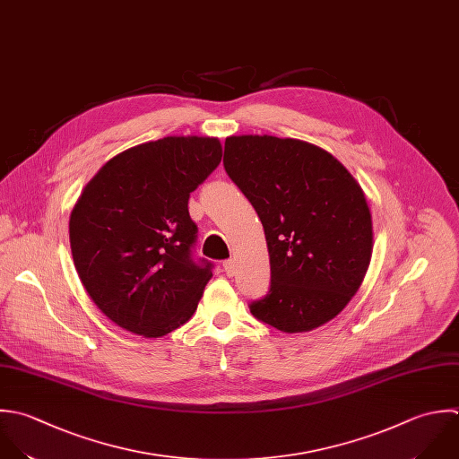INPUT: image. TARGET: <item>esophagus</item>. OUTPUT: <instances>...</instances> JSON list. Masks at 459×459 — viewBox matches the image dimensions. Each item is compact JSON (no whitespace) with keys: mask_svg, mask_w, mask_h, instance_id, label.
I'll return each mask as SVG.
<instances>
[{"mask_svg":"<svg viewBox=\"0 0 459 459\" xmlns=\"http://www.w3.org/2000/svg\"><path fill=\"white\" fill-rule=\"evenodd\" d=\"M223 270H225V273H227L229 277H232V275L236 273V264H234V261H232V259L225 261V263H223Z\"/></svg>","mask_w":459,"mask_h":459,"instance_id":"1","label":"esophagus"}]
</instances>
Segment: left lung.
<instances>
[{
    "label": "left lung",
    "instance_id": "obj_1",
    "mask_svg": "<svg viewBox=\"0 0 459 459\" xmlns=\"http://www.w3.org/2000/svg\"><path fill=\"white\" fill-rule=\"evenodd\" d=\"M225 171L261 218L272 286L250 311L288 333L338 316L358 293L374 250L365 191L327 150L291 137L230 135Z\"/></svg>",
    "mask_w": 459,
    "mask_h": 459
}]
</instances>
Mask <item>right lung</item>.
<instances>
[{
	"instance_id": "right-lung-1",
	"label": "right lung",
	"mask_w": 459,
	"mask_h": 459,
	"mask_svg": "<svg viewBox=\"0 0 459 459\" xmlns=\"http://www.w3.org/2000/svg\"><path fill=\"white\" fill-rule=\"evenodd\" d=\"M218 137L168 135L132 146L87 182L69 216L76 273L121 329L160 338L186 324L212 277L191 259L187 200L220 164Z\"/></svg>"
}]
</instances>
